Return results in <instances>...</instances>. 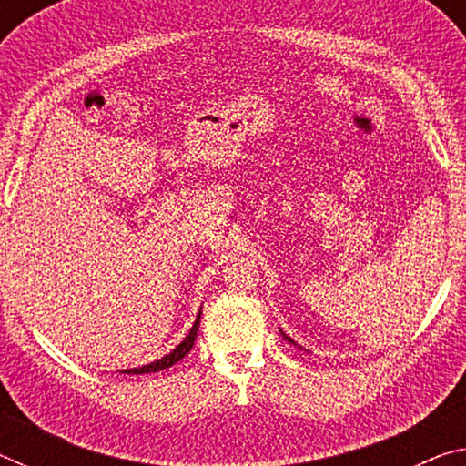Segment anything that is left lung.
<instances>
[{
	"mask_svg": "<svg viewBox=\"0 0 466 466\" xmlns=\"http://www.w3.org/2000/svg\"><path fill=\"white\" fill-rule=\"evenodd\" d=\"M279 330H281V329H279ZM281 335H283V339H288V341H289V343H291V345H296V347H299V345H298V343H296V341H294V339H289V337H288V335H286V333H283V330H281ZM299 350H302V347H299ZM304 351H306V350H304Z\"/></svg>",
	"mask_w": 466,
	"mask_h": 466,
	"instance_id": "left-lung-1",
	"label": "left lung"
}]
</instances>
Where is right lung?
<instances>
[{
    "label": "right lung",
    "mask_w": 466,
    "mask_h": 466,
    "mask_svg": "<svg viewBox=\"0 0 466 466\" xmlns=\"http://www.w3.org/2000/svg\"><path fill=\"white\" fill-rule=\"evenodd\" d=\"M199 322H201V309H199V314H197V319L193 322L191 330H188V335L180 341L175 350H172L170 353H167V356L156 360V361H149V364L146 366H139V368H129V370H121L123 374H149V372H160V370H167L170 366H175L177 361L183 360L188 351L193 350L195 345V337H197V330H199Z\"/></svg>",
    "instance_id": "1"
}]
</instances>
